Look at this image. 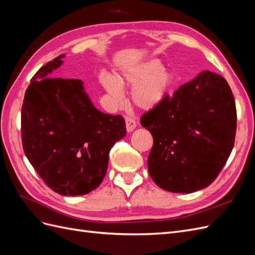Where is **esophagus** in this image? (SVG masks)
Masks as SVG:
<instances>
[{"mask_svg": "<svg viewBox=\"0 0 255 255\" xmlns=\"http://www.w3.org/2000/svg\"><path fill=\"white\" fill-rule=\"evenodd\" d=\"M136 121L130 118V117H126V127H127V130L128 132H133L136 128Z\"/></svg>", "mask_w": 255, "mask_h": 255, "instance_id": "esophagus-1", "label": "esophagus"}]
</instances>
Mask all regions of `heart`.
<instances>
[{"label":"heart","instance_id":"b5f03b06","mask_svg":"<svg viewBox=\"0 0 255 255\" xmlns=\"http://www.w3.org/2000/svg\"><path fill=\"white\" fill-rule=\"evenodd\" d=\"M99 81L116 104L122 101L121 86L133 84L129 94L132 102L139 109L150 110L163 101L172 84V75L159 61L150 60L126 69L116 78L101 73Z\"/></svg>","mask_w":255,"mask_h":255}]
</instances>
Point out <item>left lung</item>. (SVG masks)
<instances>
[{"instance_id": "obj_1", "label": "left lung", "mask_w": 255, "mask_h": 255, "mask_svg": "<svg viewBox=\"0 0 255 255\" xmlns=\"http://www.w3.org/2000/svg\"><path fill=\"white\" fill-rule=\"evenodd\" d=\"M236 107L228 82L202 71L142 115L153 136L148 169L158 187L190 194L211 185L234 146Z\"/></svg>"}]
</instances>
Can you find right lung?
<instances>
[{
    "label": "right lung",
    "instance_id": "obj_1",
    "mask_svg": "<svg viewBox=\"0 0 255 255\" xmlns=\"http://www.w3.org/2000/svg\"><path fill=\"white\" fill-rule=\"evenodd\" d=\"M63 57L49 61L30 80L21 112L22 144L52 190L82 196L103 181L112 146L127 134L126 121L97 110L81 80L50 78Z\"/></svg>",
    "mask_w": 255,
    "mask_h": 255
}]
</instances>
